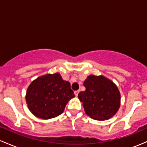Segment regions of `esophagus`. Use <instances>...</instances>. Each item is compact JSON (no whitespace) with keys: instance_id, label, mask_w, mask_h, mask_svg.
Listing matches in <instances>:
<instances>
[{"instance_id":"obj_1","label":"esophagus","mask_w":147,"mask_h":147,"mask_svg":"<svg viewBox=\"0 0 147 147\" xmlns=\"http://www.w3.org/2000/svg\"><path fill=\"white\" fill-rule=\"evenodd\" d=\"M74 92H75V95H76V97H77V95H78V94L79 92V90H75Z\"/></svg>"}]
</instances>
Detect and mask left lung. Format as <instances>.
<instances>
[{
    "instance_id": "obj_1",
    "label": "left lung",
    "mask_w": 147,
    "mask_h": 147,
    "mask_svg": "<svg viewBox=\"0 0 147 147\" xmlns=\"http://www.w3.org/2000/svg\"><path fill=\"white\" fill-rule=\"evenodd\" d=\"M84 86L86 90L79 92L78 98L89 117L104 121L117 113L121 95L117 86L111 79L103 75H90L84 82Z\"/></svg>"
}]
</instances>
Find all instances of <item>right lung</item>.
Instances as JSON below:
<instances>
[{"instance_id": "obj_1", "label": "right lung", "mask_w": 147, "mask_h": 147, "mask_svg": "<svg viewBox=\"0 0 147 147\" xmlns=\"http://www.w3.org/2000/svg\"><path fill=\"white\" fill-rule=\"evenodd\" d=\"M75 97L70 84L57 72L34 79L28 88L25 100L34 115L48 119L61 114L68 101Z\"/></svg>"}]
</instances>
